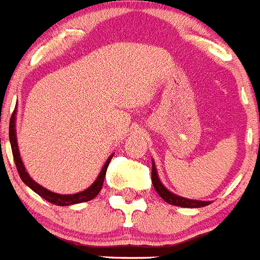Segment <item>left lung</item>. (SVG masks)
<instances>
[{"label": "left lung", "instance_id": "1", "mask_svg": "<svg viewBox=\"0 0 260 260\" xmlns=\"http://www.w3.org/2000/svg\"><path fill=\"white\" fill-rule=\"evenodd\" d=\"M152 182L153 186H154L155 191L158 192L162 199H165V202H167L169 204H172V206L177 207H185V208H200V207H206L208 206L209 202H200V200H190L186 199V198L177 197V195L172 194L171 191L166 189L162 185V182L158 179L157 171H155V166L154 163L152 165Z\"/></svg>", "mask_w": 260, "mask_h": 260}]
</instances>
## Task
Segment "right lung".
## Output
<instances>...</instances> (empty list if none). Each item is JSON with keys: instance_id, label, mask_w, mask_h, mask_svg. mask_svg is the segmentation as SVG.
<instances>
[{"instance_id": "add662e5", "label": "right lung", "mask_w": 260, "mask_h": 260, "mask_svg": "<svg viewBox=\"0 0 260 260\" xmlns=\"http://www.w3.org/2000/svg\"><path fill=\"white\" fill-rule=\"evenodd\" d=\"M15 113H16V110H14L12 112L11 118H10V127H9V138H10V143H11V150H12V155H14V160L15 165H16V169L19 175H20V179L30 187L33 191H36L37 194L41 195L43 199H46L47 202L52 203V204H56V206H71V204H78V203H84L88 202V200H91L93 198H95L98 195V192L101 191L103 186V181H105V176H106V171H107V167L110 165L111 159H112V155L106 160L105 166H103L102 171H101L100 176L97 177L93 184H91L90 187H88L84 191L78 192V194H73V195H61V194H54V192L49 191V190L44 189L42 187L41 185L37 184L34 180L30 179V176L28 175V172L25 171L24 169L23 162H21L20 154H19V148H17V142H16V134H15Z\"/></svg>"}]
</instances>
